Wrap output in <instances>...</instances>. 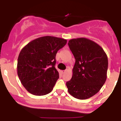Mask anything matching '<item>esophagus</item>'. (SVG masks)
I'll use <instances>...</instances> for the list:
<instances>
[{
	"mask_svg": "<svg viewBox=\"0 0 121 121\" xmlns=\"http://www.w3.org/2000/svg\"><path fill=\"white\" fill-rule=\"evenodd\" d=\"M66 71H67L66 69V70H64V71H62V73H65V72H66Z\"/></svg>",
	"mask_w": 121,
	"mask_h": 121,
	"instance_id": "34e87169",
	"label": "esophagus"
}]
</instances>
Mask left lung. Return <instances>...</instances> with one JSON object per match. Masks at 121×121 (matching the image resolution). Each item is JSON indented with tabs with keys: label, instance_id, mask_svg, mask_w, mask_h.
Returning a JSON list of instances; mask_svg holds the SVG:
<instances>
[{
	"label": "left lung",
	"instance_id": "left-lung-1",
	"mask_svg": "<svg viewBox=\"0 0 121 121\" xmlns=\"http://www.w3.org/2000/svg\"><path fill=\"white\" fill-rule=\"evenodd\" d=\"M68 46L75 59L72 78L66 82L68 92L76 99H86L105 82L108 58L99 45L87 38L72 39Z\"/></svg>",
	"mask_w": 121,
	"mask_h": 121
}]
</instances>
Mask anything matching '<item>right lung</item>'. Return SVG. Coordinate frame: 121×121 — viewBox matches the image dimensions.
I'll use <instances>...</instances> for the list:
<instances>
[{
	"mask_svg": "<svg viewBox=\"0 0 121 121\" xmlns=\"http://www.w3.org/2000/svg\"><path fill=\"white\" fill-rule=\"evenodd\" d=\"M66 39L46 36L28 43L20 52L17 75L24 88L35 95L49 94L59 78L55 66L58 50L66 45Z\"/></svg>",
	"mask_w": 121,
	"mask_h": 121,
	"instance_id": "right-lung-1",
	"label": "right lung"
}]
</instances>
